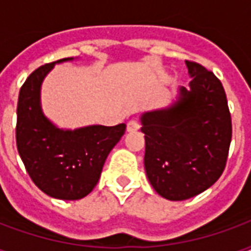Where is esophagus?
Masks as SVG:
<instances>
[{
	"label": "esophagus",
	"mask_w": 251,
	"mask_h": 251,
	"mask_svg": "<svg viewBox=\"0 0 251 251\" xmlns=\"http://www.w3.org/2000/svg\"><path fill=\"white\" fill-rule=\"evenodd\" d=\"M126 129L129 133H133V131H137L140 129V122L137 120H131L127 122V126H126Z\"/></svg>",
	"instance_id": "1"
}]
</instances>
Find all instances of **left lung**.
<instances>
[{
    "label": "left lung",
    "instance_id": "8db88e82",
    "mask_svg": "<svg viewBox=\"0 0 251 251\" xmlns=\"http://www.w3.org/2000/svg\"><path fill=\"white\" fill-rule=\"evenodd\" d=\"M189 88L171 107L142 115L145 171L154 191L169 200L201 194L226 168L231 114L222 82L200 63L187 60Z\"/></svg>",
    "mask_w": 251,
    "mask_h": 251
}]
</instances>
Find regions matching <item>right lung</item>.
I'll use <instances>...</instances> for the list:
<instances>
[{"mask_svg":"<svg viewBox=\"0 0 251 251\" xmlns=\"http://www.w3.org/2000/svg\"><path fill=\"white\" fill-rule=\"evenodd\" d=\"M39 67L20 88L16 124L17 151L26 172L44 194L62 200L84 198L97 185L110 151L126 125H94L60 130L43 115L40 86L55 63Z\"/></svg>","mask_w":251,"mask_h":251,"instance_id":"right-lung-1","label":"right lung"}]
</instances>
